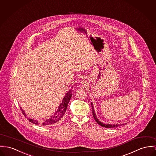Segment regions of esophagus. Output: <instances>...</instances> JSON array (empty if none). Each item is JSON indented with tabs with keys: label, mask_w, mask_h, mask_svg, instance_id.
<instances>
[{
	"label": "esophagus",
	"mask_w": 156,
	"mask_h": 156,
	"mask_svg": "<svg viewBox=\"0 0 156 156\" xmlns=\"http://www.w3.org/2000/svg\"><path fill=\"white\" fill-rule=\"evenodd\" d=\"M81 83L83 84H85L86 83H87V81L86 79H83L82 81H81Z\"/></svg>",
	"instance_id": "34e87169"
}]
</instances>
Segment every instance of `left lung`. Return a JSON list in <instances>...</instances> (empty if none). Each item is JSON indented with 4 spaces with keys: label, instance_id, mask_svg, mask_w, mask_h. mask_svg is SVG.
<instances>
[{
    "label": "left lung",
    "instance_id": "obj_1",
    "mask_svg": "<svg viewBox=\"0 0 156 156\" xmlns=\"http://www.w3.org/2000/svg\"><path fill=\"white\" fill-rule=\"evenodd\" d=\"M91 107H92V112H93V117H94V119H95L96 120V122L98 124V125H100V126H103V127H105V128H115V127H118V126H119V125H110V124H105V123H101V122H100L99 120H98V119L97 118V117H96V114H95V112H94V108H93V103H91ZM125 124H126V123H125ZM123 125H124V124H122Z\"/></svg>",
    "mask_w": 156,
    "mask_h": 156
}]
</instances>
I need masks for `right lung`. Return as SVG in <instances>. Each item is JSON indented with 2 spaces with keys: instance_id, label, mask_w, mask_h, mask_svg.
<instances>
[{
  "instance_id": "obj_1",
  "label": "right lung",
  "mask_w": 156,
  "mask_h": 156,
  "mask_svg": "<svg viewBox=\"0 0 156 156\" xmlns=\"http://www.w3.org/2000/svg\"><path fill=\"white\" fill-rule=\"evenodd\" d=\"M71 97H72V91H71V90H70L66 94V96H65L64 98H63L62 103L60 104V106L58 108V110L56 112V113L54 114V115L53 116H51L50 119L44 120L41 122H38L36 120H34V119H30V118H28V120H29L30 122L34 123L36 125L41 124L43 126H48V125H51L55 124V123L59 121L63 118L65 113L66 112L68 105L69 102V100H70ZM20 109L22 111V113H23V115L25 116L26 115L24 113L22 108H20Z\"/></svg>"
}]
</instances>
